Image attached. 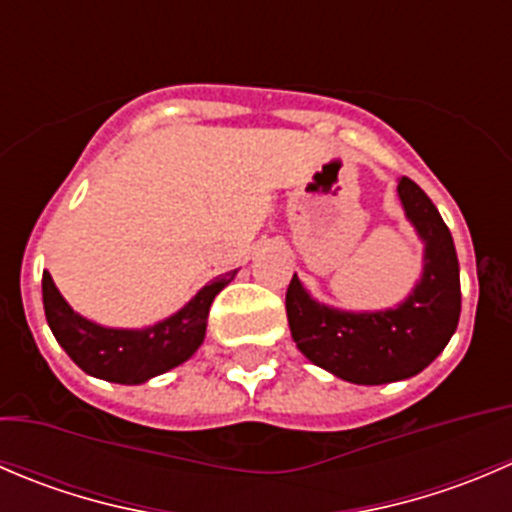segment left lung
<instances>
[{"label": "left lung", "mask_w": 512, "mask_h": 512, "mask_svg": "<svg viewBox=\"0 0 512 512\" xmlns=\"http://www.w3.org/2000/svg\"><path fill=\"white\" fill-rule=\"evenodd\" d=\"M398 197L425 245L420 280L400 305L337 310L317 302L297 275L287 287V322L297 350L355 385H385L423 372L445 350L460 320V267L448 225L408 177L398 182Z\"/></svg>", "instance_id": "8db88e82"}]
</instances>
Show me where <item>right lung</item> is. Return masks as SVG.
<instances>
[{
  "mask_svg": "<svg viewBox=\"0 0 512 512\" xmlns=\"http://www.w3.org/2000/svg\"><path fill=\"white\" fill-rule=\"evenodd\" d=\"M237 270L207 282L185 307L142 330L104 327L69 307L52 275L42 277V302L47 325L74 365L87 375L119 385H142L172 367L182 365L205 340L210 305L222 287L235 280Z\"/></svg>",
  "mask_w": 512,
  "mask_h": 512,
  "instance_id": "right-lung-1",
  "label": "right lung"
}]
</instances>
